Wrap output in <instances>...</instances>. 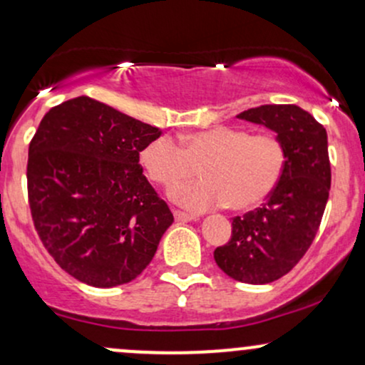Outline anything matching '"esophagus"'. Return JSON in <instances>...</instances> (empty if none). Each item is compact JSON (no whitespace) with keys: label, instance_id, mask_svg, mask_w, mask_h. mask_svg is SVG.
Listing matches in <instances>:
<instances>
[{"label":"esophagus","instance_id":"34e87169","mask_svg":"<svg viewBox=\"0 0 365 365\" xmlns=\"http://www.w3.org/2000/svg\"><path fill=\"white\" fill-rule=\"evenodd\" d=\"M172 214H174L175 220H181V222H187V220L196 219L195 215H190V214H186V212H181V210H175V208H172Z\"/></svg>","mask_w":365,"mask_h":365}]
</instances>
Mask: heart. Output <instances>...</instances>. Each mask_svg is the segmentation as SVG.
Returning <instances> with one entry per match:
<instances>
[{
  "mask_svg": "<svg viewBox=\"0 0 365 365\" xmlns=\"http://www.w3.org/2000/svg\"><path fill=\"white\" fill-rule=\"evenodd\" d=\"M146 175L170 187L202 172L198 181L170 191L174 202L193 212L229 205L248 210L264 202L279 182L286 151L276 134H252L247 129L215 125L175 139L162 136L141 153Z\"/></svg>",
  "mask_w": 365,
  "mask_h": 365,
  "instance_id": "obj_1",
  "label": "heart"
}]
</instances>
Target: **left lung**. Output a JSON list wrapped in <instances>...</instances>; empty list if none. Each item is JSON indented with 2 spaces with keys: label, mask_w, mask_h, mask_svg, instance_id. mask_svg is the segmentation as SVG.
<instances>
[{
  "label": "left lung",
  "mask_w": 365,
  "mask_h": 365,
  "mask_svg": "<svg viewBox=\"0 0 365 365\" xmlns=\"http://www.w3.org/2000/svg\"><path fill=\"white\" fill-rule=\"evenodd\" d=\"M237 118L274 130L286 163L267 202L232 219L231 240L215 248L214 259L232 279L267 284L300 262L321 226L331 190L327 134L297 105H262Z\"/></svg>",
  "instance_id": "1"
}]
</instances>
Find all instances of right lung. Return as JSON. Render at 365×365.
<instances>
[{"label": "right lung", "mask_w": 365, "mask_h": 365, "mask_svg": "<svg viewBox=\"0 0 365 365\" xmlns=\"http://www.w3.org/2000/svg\"><path fill=\"white\" fill-rule=\"evenodd\" d=\"M160 134L89 96L41 120L29 145V207L44 248L77 281L112 288L136 279L174 222L139 165Z\"/></svg>", "instance_id": "right-lung-1"}]
</instances>
